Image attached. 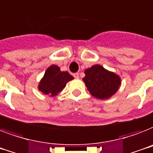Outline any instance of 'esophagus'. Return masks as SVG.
<instances>
[{
    "label": "esophagus",
    "instance_id": "34e87169",
    "mask_svg": "<svg viewBox=\"0 0 153 153\" xmlns=\"http://www.w3.org/2000/svg\"><path fill=\"white\" fill-rule=\"evenodd\" d=\"M73 76L76 78V79H79V77H80V76H79V73H76L73 74Z\"/></svg>",
    "mask_w": 153,
    "mask_h": 153
}]
</instances>
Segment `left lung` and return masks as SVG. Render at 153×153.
Listing matches in <instances>:
<instances>
[{
	"instance_id": "left-lung-1",
	"label": "left lung",
	"mask_w": 153,
	"mask_h": 153,
	"mask_svg": "<svg viewBox=\"0 0 153 153\" xmlns=\"http://www.w3.org/2000/svg\"><path fill=\"white\" fill-rule=\"evenodd\" d=\"M83 81L92 96L99 100H108L118 91L122 84L121 77L100 65H94L84 70Z\"/></svg>"
}]
</instances>
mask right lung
Here are the masks:
<instances>
[{
	"label": "right lung",
	"mask_w": 153,
	"mask_h": 153,
	"mask_svg": "<svg viewBox=\"0 0 153 153\" xmlns=\"http://www.w3.org/2000/svg\"><path fill=\"white\" fill-rule=\"evenodd\" d=\"M73 79V76L67 71H61L59 66L52 65L45 71L43 76L39 83L38 89L43 95L54 97L65 88L67 83Z\"/></svg>",
	"instance_id": "add662e5"
}]
</instances>
